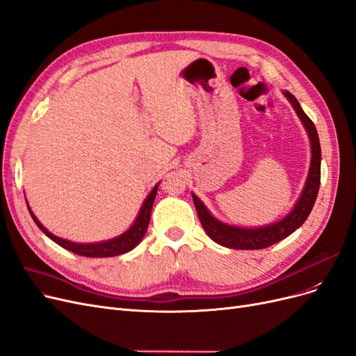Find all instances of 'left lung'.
<instances>
[{"label":"left lung","mask_w":356,"mask_h":356,"mask_svg":"<svg viewBox=\"0 0 356 356\" xmlns=\"http://www.w3.org/2000/svg\"><path fill=\"white\" fill-rule=\"evenodd\" d=\"M282 93L291 103L297 117L300 118L303 127L309 136V142H311V165H309V173L305 181L303 191L289 214H285L278 222L257 227L227 225L219 219H216L210 213V210L205 207L204 202L192 192L193 204L195 207H197V213L204 231L207 232V235L214 241V243L222 247L235 250H260L270 247L273 244H277L278 241L291 235L294 231H297V229L306 222L307 216L311 214L314 209L321 183L319 137L314 122L303 112L297 99L290 93V91H282Z\"/></svg>","instance_id":"obj_1"}]
</instances>
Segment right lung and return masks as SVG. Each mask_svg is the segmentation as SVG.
I'll use <instances>...</instances> for the list:
<instances>
[{"instance_id":"add662e5","label":"right lung","mask_w":356,"mask_h":356,"mask_svg":"<svg viewBox=\"0 0 356 356\" xmlns=\"http://www.w3.org/2000/svg\"><path fill=\"white\" fill-rule=\"evenodd\" d=\"M159 185V183H158ZM158 185L154 186V189L149 192V195L146 197V200L143 201L142 207L137 213L136 220L133 222V225L125 231L124 234L112 238V239H106V241H100V243H74V241L70 239H63L60 236H56L53 235L49 229H45L41 222L37 219L35 214L32 213L29 204L28 205V210L32 216L33 222L37 223V226L41 229V231L47 235L51 241L57 245L63 247L67 251H72V253L78 254V256H84V257H113V256H120L124 253H129L133 248H136L137 245L140 244V241L143 239L146 231H147V226H149V220H151V211H152V205L156 197V189ZM26 200V198H25Z\"/></svg>"}]
</instances>
